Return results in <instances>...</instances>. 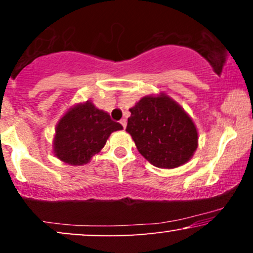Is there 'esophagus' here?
Listing matches in <instances>:
<instances>
[{"label": "esophagus", "instance_id": "obj_1", "mask_svg": "<svg viewBox=\"0 0 253 253\" xmlns=\"http://www.w3.org/2000/svg\"><path fill=\"white\" fill-rule=\"evenodd\" d=\"M120 124L123 125V127H124V128H126V125H127V121H126V119H121Z\"/></svg>", "mask_w": 253, "mask_h": 253}]
</instances>
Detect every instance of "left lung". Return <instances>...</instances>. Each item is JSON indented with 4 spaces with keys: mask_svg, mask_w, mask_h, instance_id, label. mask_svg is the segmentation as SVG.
Listing matches in <instances>:
<instances>
[{
    "mask_svg": "<svg viewBox=\"0 0 253 253\" xmlns=\"http://www.w3.org/2000/svg\"><path fill=\"white\" fill-rule=\"evenodd\" d=\"M126 130L145 159L161 169L185 164L197 149V129L176 101L161 92L140 98L129 109Z\"/></svg>",
    "mask_w": 253,
    "mask_h": 253,
    "instance_id": "obj_1",
    "label": "left lung"
}]
</instances>
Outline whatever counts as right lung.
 Masks as SVG:
<instances>
[{
    "mask_svg": "<svg viewBox=\"0 0 253 253\" xmlns=\"http://www.w3.org/2000/svg\"><path fill=\"white\" fill-rule=\"evenodd\" d=\"M120 129V124L113 121L108 113L97 109L92 102L78 103L57 124L54 156L70 165L86 164L102 150L109 135Z\"/></svg>",
    "mask_w": 253,
    "mask_h": 253,
    "instance_id": "obj_1",
    "label": "right lung"
}]
</instances>
